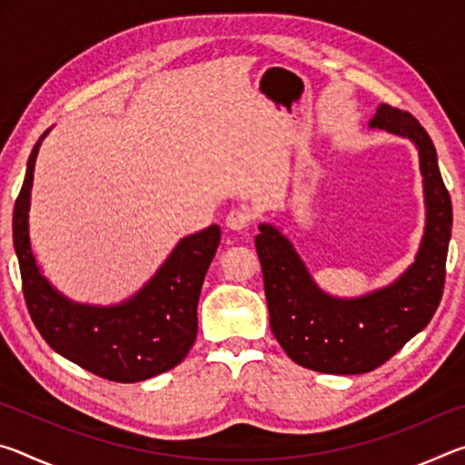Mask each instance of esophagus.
I'll return each mask as SVG.
<instances>
[{
  "instance_id": "34e87169",
  "label": "esophagus",
  "mask_w": 465,
  "mask_h": 465,
  "mask_svg": "<svg viewBox=\"0 0 465 465\" xmlns=\"http://www.w3.org/2000/svg\"><path fill=\"white\" fill-rule=\"evenodd\" d=\"M252 217L246 209H232L230 213H227L225 217V225L230 227V230H235V232H242L246 230V227L250 225Z\"/></svg>"
}]
</instances>
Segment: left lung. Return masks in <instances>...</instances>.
Masks as SVG:
<instances>
[{
    "mask_svg": "<svg viewBox=\"0 0 465 465\" xmlns=\"http://www.w3.org/2000/svg\"><path fill=\"white\" fill-rule=\"evenodd\" d=\"M369 129L408 139L419 152L424 232L414 262L398 279L359 297L330 295L279 227L258 225L272 334L297 365L320 373L373 371L429 324L443 295L453 211L435 145L412 114L388 104L377 106Z\"/></svg>",
    "mask_w": 465,
    "mask_h": 465,
    "instance_id": "8db88e82",
    "label": "left lung"
}]
</instances>
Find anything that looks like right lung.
Here are the masks:
<instances>
[{
    "label": "right lung",
    "mask_w": 465,
    "mask_h": 465,
    "mask_svg": "<svg viewBox=\"0 0 465 465\" xmlns=\"http://www.w3.org/2000/svg\"><path fill=\"white\" fill-rule=\"evenodd\" d=\"M49 131L28 157L12 222L30 318L54 352L104 380L135 383L170 371L194 344L196 303L222 230L209 225L180 240L153 277L121 303L74 302L41 272L30 243L28 213L36 155Z\"/></svg>",
    "instance_id": "add662e5"
}]
</instances>
